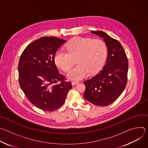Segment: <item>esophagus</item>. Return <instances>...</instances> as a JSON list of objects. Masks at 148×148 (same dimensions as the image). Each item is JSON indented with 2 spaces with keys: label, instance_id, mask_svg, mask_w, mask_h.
Wrapping results in <instances>:
<instances>
[{
  "label": "esophagus",
  "instance_id": "obj_1",
  "mask_svg": "<svg viewBox=\"0 0 148 148\" xmlns=\"http://www.w3.org/2000/svg\"><path fill=\"white\" fill-rule=\"evenodd\" d=\"M79 83L78 81H73V82H72V85L73 86V85H76V84H77Z\"/></svg>",
  "mask_w": 148,
  "mask_h": 148
}]
</instances>
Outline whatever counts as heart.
<instances>
[{
  "label": "heart",
  "instance_id": "obj_1",
  "mask_svg": "<svg viewBox=\"0 0 148 148\" xmlns=\"http://www.w3.org/2000/svg\"><path fill=\"white\" fill-rule=\"evenodd\" d=\"M67 52L58 51L55 55V62L63 71H67L76 58L77 63L67 73L70 80H77L85 77L89 73L95 74L99 71L105 62L107 47L100 39L75 37L66 45Z\"/></svg>",
  "mask_w": 148,
  "mask_h": 148
}]
</instances>
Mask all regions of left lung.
<instances>
[{"label": "left lung", "mask_w": 148, "mask_h": 148, "mask_svg": "<svg viewBox=\"0 0 148 148\" xmlns=\"http://www.w3.org/2000/svg\"><path fill=\"white\" fill-rule=\"evenodd\" d=\"M91 33L103 38L108 56L102 69L90 79L84 81L86 89L84 97L93 105L106 106L116 100L126 86L128 60L118 40L102 31Z\"/></svg>", "instance_id": "8db88e82"}]
</instances>
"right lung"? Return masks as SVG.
Returning a JSON list of instances; mask_svg holds the SVG:
<instances>
[{
  "instance_id": "obj_1",
  "label": "right lung",
  "mask_w": 148,
  "mask_h": 148,
  "mask_svg": "<svg viewBox=\"0 0 148 148\" xmlns=\"http://www.w3.org/2000/svg\"><path fill=\"white\" fill-rule=\"evenodd\" d=\"M66 40L42 37L30 43L22 52L18 65L19 82L28 100L44 111H53L64 102L71 82H65L55 63L58 49ZM60 81V84H57Z\"/></svg>"
}]
</instances>
